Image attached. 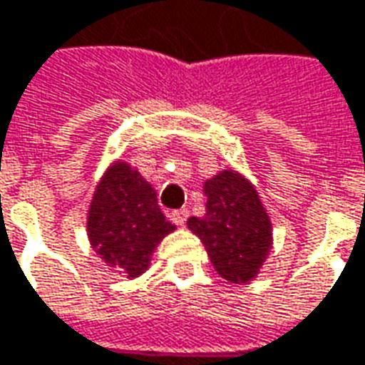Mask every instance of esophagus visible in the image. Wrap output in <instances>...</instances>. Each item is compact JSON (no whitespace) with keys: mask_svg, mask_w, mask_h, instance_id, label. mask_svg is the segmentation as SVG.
<instances>
[{"mask_svg":"<svg viewBox=\"0 0 365 365\" xmlns=\"http://www.w3.org/2000/svg\"><path fill=\"white\" fill-rule=\"evenodd\" d=\"M187 219H188V211H185V209L170 212V221L175 222V225H178V227H185Z\"/></svg>","mask_w":365,"mask_h":365,"instance_id":"1","label":"esophagus"}]
</instances>
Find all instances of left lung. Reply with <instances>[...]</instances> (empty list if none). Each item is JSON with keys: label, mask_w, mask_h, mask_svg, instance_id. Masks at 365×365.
I'll return each instance as SVG.
<instances>
[{"label": "left lung", "mask_w": 365, "mask_h": 365, "mask_svg": "<svg viewBox=\"0 0 365 365\" xmlns=\"http://www.w3.org/2000/svg\"><path fill=\"white\" fill-rule=\"evenodd\" d=\"M207 197L202 217L187 227L202 241L215 271L241 285L259 275L273 249V227L253 182L233 168H225L202 185Z\"/></svg>", "instance_id": "obj_1"}]
</instances>
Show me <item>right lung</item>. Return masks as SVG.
I'll list each match as a JSON object with an SVG mask.
<instances>
[{"mask_svg":"<svg viewBox=\"0 0 365 365\" xmlns=\"http://www.w3.org/2000/svg\"><path fill=\"white\" fill-rule=\"evenodd\" d=\"M175 229L160 211L153 185L134 166L114 160L104 170L88 207L86 233L106 265L126 279L140 277L150 267L154 249Z\"/></svg>","mask_w":365,"mask_h":365,"instance_id":"right-lung-1","label":"right lung"}]
</instances>
